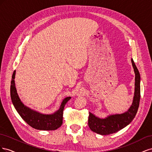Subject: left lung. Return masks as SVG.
Listing matches in <instances>:
<instances>
[{
  "label": "left lung",
  "instance_id": "left-lung-1",
  "mask_svg": "<svg viewBox=\"0 0 152 152\" xmlns=\"http://www.w3.org/2000/svg\"><path fill=\"white\" fill-rule=\"evenodd\" d=\"M131 61L135 72V91L131 107L125 113L110 115L104 119L96 117L89 112L88 126L93 132L102 135L113 134L129 124L135 117L140 101V75L132 59Z\"/></svg>",
  "mask_w": 152,
  "mask_h": 152
}]
</instances>
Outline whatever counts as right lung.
Instances as JSON below:
<instances>
[{
  "mask_svg": "<svg viewBox=\"0 0 152 152\" xmlns=\"http://www.w3.org/2000/svg\"><path fill=\"white\" fill-rule=\"evenodd\" d=\"M15 73L16 71H14L11 82L10 94L14 107L21 117L30 126L35 129L45 131H53L57 129L62 125L64 107H65L68 101L70 100L71 98L67 97L64 99L59 109L52 115H44L32 111L31 110L26 107L22 103L19 96L18 95L15 83Z\"/></svg>",
  "mask_w": 152,
  "mask_h": 152,
  "instance_id": "add662e5",
  "label": "right lung"
}]
</instances>
